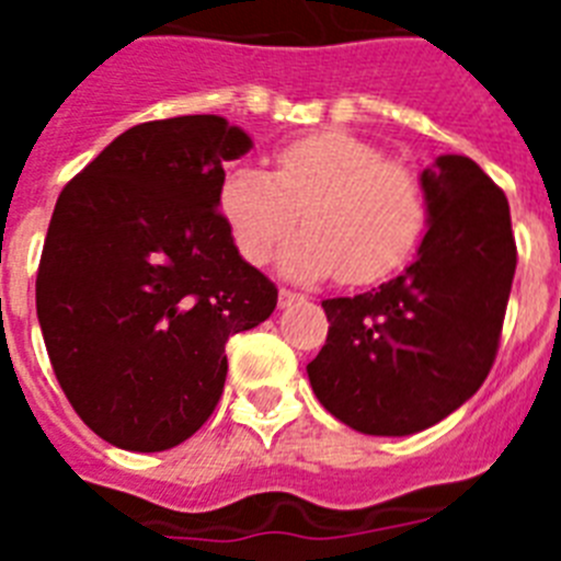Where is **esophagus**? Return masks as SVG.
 <instances>
[{"mask_svg": "<svg viewBox=\"0 0 561 561\" xmlns=\"http://www.w3.org/2000/svg\"><path fill=\"white\" fill-rule=\"evenodd\" d=\"M300 300H304V295H297V291H291V289L277 291V306H280V309H286V306H291V304H300Z\"/></svg>", "mask_w": 561, "mask_h": 561, "instance_id": "34e87169", "label": "esophagus"}]
</instances>
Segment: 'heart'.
Wrapping results in <instances>:
<instances>
[{"label": "heart", "mask_w": 561, "mask_h": 561, "mask_svg": "<svg viewBox=\"0 0 561 561\" xmlns=\"http://www.w3.org/2000/svg\"><path fill=\"white\" fill-rule=\"evenodd\" d=\"M219 210L238 252L266 264L280 252V272L317 280L340 272L348 284H374L399 270L424 230V196L410 168L385 160L348 131H317L275 151L272 173L232 168L221 182Z\"/></svg>", "instance_id": "1"}]
</instances>
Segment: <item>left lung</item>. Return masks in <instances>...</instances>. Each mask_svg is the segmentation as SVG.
Returning a JSON list of instances; mask_svg holds the SVG:
<instances>
[{"instance_id": "left-lung-1", "label": "left lung", "mask_w": 561, "mask_h": 561, "mask_svg": "<svg viewBox=\"0 0 561 561\" xmlns=\"http://www.w3.org/2000/svg\"><path fill=\"white\" fill-rule=\"evenodd\" d=\"M427 232L399 277L323 300L329 336L306 365L314 396L365 435H413L472 399L494 365L517 244L505 193L478 162L421 171Z\"/></svg>"}]
</instances>
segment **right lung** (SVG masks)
<instances>
[{"label":"right lung","instance_id":"right-lung-1","mask_svg":"<svg viewBox=\"0 0 561 561\" xmlns=\"http://www.w3.org/2000/svg\"><path fill=\"white\" fill-rule=\"evenodd\" d=\"M250 134L219 114L140 123L61 191L36 311L81 421L131 453H162L210 419L225 345L275 311L277 289L219 213L225 162Z\"/></svg>","mask_w":561,"mask_h":561}]
</instances>
